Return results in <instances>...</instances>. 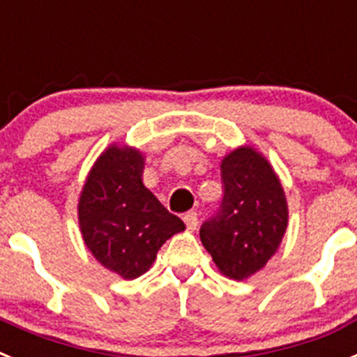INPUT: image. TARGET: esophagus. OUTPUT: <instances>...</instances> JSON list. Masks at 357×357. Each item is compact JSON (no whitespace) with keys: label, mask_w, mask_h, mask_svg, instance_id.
I'll use <instances>...</instances> for the list:
<instances>
[{"label":"esophagus","mask_w":357,"mask_h":357,"mask_svg":"<svg viewBox=\"0 0 357 357\" xmlns=\"http://www.w3.org/2000/svg\"><path fill=\"white\" fill-rule=\"evenodd\" d=\"M184 223L188 225L189 230H195L198 227V214L197 211H189L184 214Z\"/></svg>","instance_id":"1"}]
</instances>
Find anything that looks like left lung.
I'll list each match as a JSON object with an SVG mask.
<instances>
[{
	"instance_id": "1",
	"label": "left lung",
	"mask_w": 357,
	"mask_h": 357,
	"mask_svg": "<svg viewBox=\"0 0 357 357\" xmlns=\"http://www.w3.org/2000/svg\"><path fill=\"white\" fill-rule=\"evenodd\" d=\"M223 197L202 223L200 239L220 272L243 280L268 263L288 227L284 191L272 166L250 146L222 162Z\"/></svg>"
}]
</instances>
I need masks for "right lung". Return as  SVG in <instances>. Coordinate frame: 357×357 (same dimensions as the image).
I'll return each mask as SVG.
<instances>
[{"instance_id": "obj_1", "label": "right lung", "mask_w": 357, "mask_h": 357, "mask_svg": "<svg viewBox=\"0 0 357 357\" xmlns=\"http://www.w3.org/2000/svg\"><path fill=\"white\" fill-rule=\"evenodd\" d=\"M141 175L139 151L110 146L94 164L78 204L85 245L123 279L146 272L166 239L185 229L181 218L144 188Z\"/></svg>"}]
</instances>
